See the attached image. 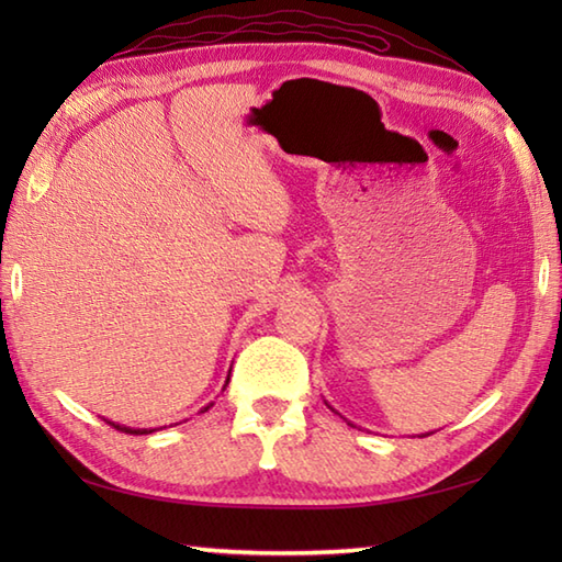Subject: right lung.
Masks as SVG:
<instances>
[{"label": "right lung", "instance_id": "obj_1", "mask_svg": "<svg viewBox=\"0 0 562 562\" xmlns=\"http://www.w3.org/2000/svg\"><path fill=\"white\" fill-rule=\"evenodd\" d=\"M109 425H113V423H109ZM113 427L121 429V432H127V435H149V432H154V429H130V427H121V425H113Z\"/></svg>", "mask_w": 562, "mask_h": 562}]
</instances>
